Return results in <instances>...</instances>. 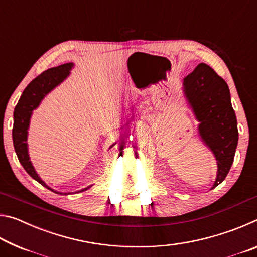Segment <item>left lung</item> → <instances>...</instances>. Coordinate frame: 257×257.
<instances>
[{
  "label": "left lung",
  "instance_id": "obj_1",
  "mask_svg": "<svg viewBox=\"0 0 257 257\" xmlns=\"http://www.w3.org/2000/svg\"><path fill=\"white\" fill-rule=\"evenodd\" d=\"M182 86L187 102L199 122V137L215 156L217 172L212 187L215 188L227 177L238 144L237 119L229 87L205 63H199L185 77Z\"/></svg>",
  "mask_w": 257,
  "mask_h": 257
}]
</instances>
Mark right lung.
I'll return each mask as SVG.
<instances>
[{"label": "right lung", "instance_id": "add662e5", "mask_svg": "<svg viewBox=\"0 0 257 257\" xmlns=\"http://www.w3.org/2000/svg\"><path fill=\"white\" fill-rule=\"evenodd\" d=\"M73 67V63H64L61 64L59 67H54L51 69H47L40 76L35 78L30 84L26 87L23 95L19 99L18 104L16 105L15 112H14V129H12V139H14V146L16 154L18 156L19 162L23 165L24 169L27 171L28 175L40 182L46 188L54 191V193H59L52 188H50L44 181L41 179V177L37 175L35 171L32 162H30L29 154H28V144H27V136H28V128L30 118H32L33 111L37 108L40 105L42 99L44 98L51 90H53L56 86L60 85L66 78L70 75V70ZM114 145V144H113ZM112 145V146H113ZM111 146V147H112ZM87 188L81 189L79 191L87 190ZM76 191V193H79ZM64 195H67L64 193Z\"/></svg>", "mask_w": 257, "mask_h": 257}]
</instances>
